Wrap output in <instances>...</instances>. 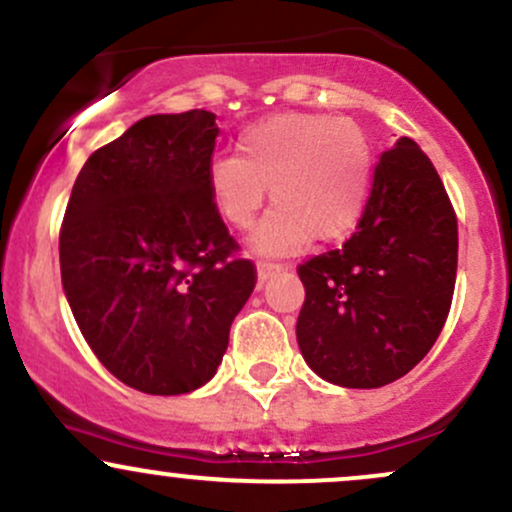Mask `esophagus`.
<instances>
[{
  "instance_id": "1",
  "label": "esophagus",
  "mask_w": 512,
  "mask_h": 512,
  "mask_svg": "<svg viewBox=\"0 0 512 512\" xmlns=\"http://www.w3.org/2000/svg\"><path fill=\"white\" fill-rule=\"evenodd\" d=\"M282 265H274V262H257V282L265 284L272 274L282 272Z\"/></svg>"
}]
</instances>
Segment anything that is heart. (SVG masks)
Returning a JSON list of instances; mask_svg holds the SVG:
<instances>
[{
	"mask_svg": "<svg viewBox=\"0 0 512 512\" xmlns=\"http://www.w3.org/2000/svg\"><path fill=\"white\" fill-rule=\"evenodd\" d=\"M238 157H216L206 189L218 216L247 230L267 201L274 209L250 247L260 255H291L311 243L352 235L367 209L376 157L372 140L352 119L328 114H277L247 126Z\"/></svg>",
	"mask_w": 512,
	"mask_h": 512,
	"instance_id": "obj_1",
	"label": "heart"
}]
</instances>
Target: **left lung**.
I'll return each instance as SVG.
<instances>
[{
    "label": "left lung",
    "instance_id": "8db88e82",
    "mask_svg": "<svg viewBox=\"0 0 512 512\" xmlns=\"http://www.w3.org/2000/svg\"><path fill=\"white\" fill-rule=\"evenodd\" d=\"M296 340L320 379L379 389L435 345L457 279V216L430 157L398 138L379 157L357 233L299 267Z\"/></svg>",
    "mask_w": 512,
    "mask_h": 512
}]
</instances>
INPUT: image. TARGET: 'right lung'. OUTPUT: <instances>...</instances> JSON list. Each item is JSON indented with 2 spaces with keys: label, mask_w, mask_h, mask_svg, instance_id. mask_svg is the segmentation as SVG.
I'll list each match as a JSON object with an SVG mask.
<instances>
[{
  "label": "right lung",
  "mask_w": 512,
  "mask_h": 512,
  "mask_svg": "<svg viewBox=\"0 0 512 512\" xmlns=\"http://www.w3.org/2000/svg\"><path fill=\"white\" fill-rule=\"evenodd\" d=\"M216 114H153L89 155L60 228L67 303L99 362L131 389L213 379L255 267L211 204Z\"/></svg>",
  "instance_id": "right-lung-1"
}]
</instances>
